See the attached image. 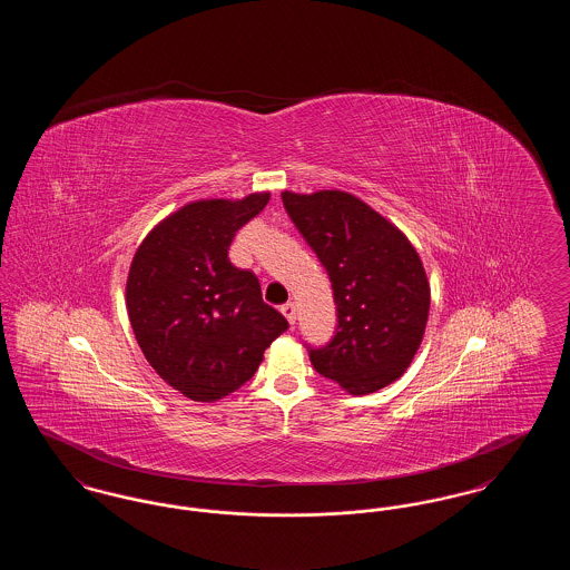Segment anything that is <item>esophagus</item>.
<instances>
[{"label": "esophagus", "instance_id": "obj_1", "mask_svg": "<svg viewBox=\"0 0 570 570\" xmlns=\"http://www.w3.org/2000/svg\"><path fill=\"white\" fill-rule=\"evenodd\" d=\"M279 312L286 316V321H288L291 325H295V321H297V309H295V303H284V305L279 307Z\"/></svg>", "mask_w": 570, "mask_h": 570}]
</instances>
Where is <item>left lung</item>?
I'll return each mask as SVG.
<instances>
[{"label":"left lung","mask_w":570,"mask_h":570,"mask_svg":"<svg viewBox=\"0 0 570 570\" xmlns=\"http://www.w3.org/2000/svg\"><path fill=\"white\" fill-rule=\"evenodd\" d=\"M282 203L323 263L337 305L331 342L307 346L314 370L351 395L400 379L430 316V284L416 249L348 191H282Z\"/></svg>","instance_id":"8db88e82"}]
</instances>
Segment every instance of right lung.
I'll return each instance as SVG.
<instances>
[{
	"label": "right lung",
	"instance_id": "right-lung-1",
	"mask_svg": "<svg viewBox=\"0 0 570 570\" xmlns=\"http://www.w3.org/2000/svg\"><path fill=\"white\" fill-rule=\"evenodd\" d=\"M269 191L198 200L163 219L138 245L126 305L149 365L194 402H216L254 376L288 321L263 301L258 277L228 261L235 233Z\"/></svg>",
	"mask_w": 570,
	"mask_h": 570
}]
</instances>
